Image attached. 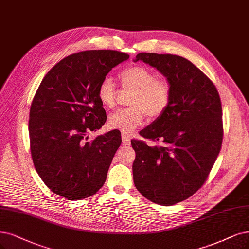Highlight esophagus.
<instances>
[{"label": "esophagus", "instance_id": "1", "mask_svg": "<svg viewBox=\"0 0 249 249\" xmlns=\"http://www.w3.org/2000/svg\"><path fill=\"white\" fill-rule=\"evenodd\" d=\"M122 142H123V143L124 144H126V145H129L130 144V137H129V135H127V134H122Z\"/></svg>", "mask_w": 249, "mask_h": 249}]
</instances>
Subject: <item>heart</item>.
<instances>
[{
  "instance_id": "1",
  "label": "heart",
  "mask_w": 249,
  "mask_h": 249,
  "mask_svg": "<svg viewBox=\"0 0 249 249\" xmlns=\"http://www.w3.org/2000/svg\"><path fill=\"white\" fill-rule=\"evenodd\" d=\"M124 89L132 91L128 101L130 107L118 109L110 114L107 126L110 129L130 133L143 123L144 116L151 120L161 117L170 106L172 87L165 79H157L155 73L142 66H133L119 73ZM98 99L105 107L112 108L116 100V87L109 78L100 82Z\"/></svg>"
}]
</instances>
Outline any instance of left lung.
Masks as SVG:
<instances>
[{
  "instance_id": "obj_1",
  "label": "left lung",
  "mask_w": 249,
  "mask_h": 249,
  "mask_svg": "<svg viewBox=\"0 0 249 249\" xmlns=\"http://www.w3.org/2000/svg\"><path fill=\"white\" fill-rule=\"evenodd\" d=\"M139 60L167 79L172 99L166 112L140 132L160 144L131 141L133 181L143 197L170 206L195 194L208 178L222 148V103L213 83L188 59L142 52L134 62Z\"/></svg>"
}]
</instances>
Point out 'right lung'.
Returning a JSON list of instances; mask_svg holds the SVG:
<instances>
[{"instance_id":"1","label":"right lung","mask_w":249,"mask_h":249,"mask_svg":"<svg viewBox=\"0 0 249 249\" xmlns=\"http://www.w3.org/2000/svg\"><path fill=\"white\" fill-rule=\"evenodd\" d=\"M129 58L115 50H88L63 58L47 72L34 96L29 133L35 168L53 193L68 200L94 195L121 144L109 131L88 142L106 123L97 89L113 68Z\"/></svg>"}]
</instances>
